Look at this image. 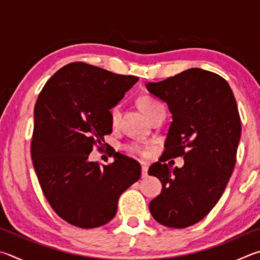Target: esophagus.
Masks as SVG:
<instances>
[{"mask_svg": "<svg viewBox=\"0 0 260 260\" xmlns=\"http://www.w3.org/2000/svg\"><path fill=\"white\" fill-rule=\"evenodd\" d=\"M141 166H142V177L148 176V164L141 162Z\"/></svg>", "mask_w": 260, "mask_h": 260, "instance_id": "obj_1", "label": "esophagus"}]
</instances>
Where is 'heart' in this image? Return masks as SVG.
Returning a JSON list of instances; mask_svg holds the SVG:
<instances>
[{
    "mask_svg": "<svg viewBox=\"0 0 260 260\" xmlns=\"http://www.w3.org/2000/svg\"><path fill=\"white\" fill-rule=\"evenodd\" d=\"M139 106L141 108V110L144 112V115L146 117H149V115L155 109V108H158L161 105H160L157 100H154L153 98L142 96V98H140V100H139ZM110 119H111L112 126L115 127L118 125V122H119V119H120V107L119 106H115L110 110ZM126 150L132 154L143 155L145 153V150L143 146L138 144V143H132L129 145H127Z\"/></svg>",
    "mask_w": 260,
    "mask_h": 260,
    "instance_id": "1",
    "label": "heart"
}]
</instances>
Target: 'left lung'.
Instances as JSON below:
<instances>
[{
    "label": "left lung",
    "instance_id": "8db88e82",
    "mask_svg": "<svg viewBox=\"0 0 260 260\" xmlns=\"http://www.w3.org/2000/svg\"><path fill=\"white\" fill-rule=\"evenodd\" d=\"M145 87L167 103L173 118L164 153L149 168L162 184L149 209L159 224L188 228L214 208L233 173L241 138L237 101L223 77L200 68ZM176 156L184 159L182 169L164 164Z\"/></svg>",
    "mask_w": 260,
    "mask_h": 260
}]
</instances>
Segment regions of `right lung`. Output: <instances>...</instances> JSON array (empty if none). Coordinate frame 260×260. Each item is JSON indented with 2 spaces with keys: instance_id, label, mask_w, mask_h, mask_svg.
Masks as SVG:
<instances>
[{
  "instance_id": "1",
  "label": "right lung",
  "mask_w": 260,
  "mask_h": 260,
  "mask_svg": "<svg viewBox=\"0 0 260 260\" xmlns=\"http://www.w3.org/2000/svg\"><path fill=\"white\" fill-rule=\"evenodd\" d=\"M139 81L84 62L59 69L37 99L31 159L56 214L74 226L99 228L114 218L118 199L141 177L136 160L114 152V162L88 159L111 134L110 109ZM111 154V155H112Z\"/></svg>"
}]
</instances>
